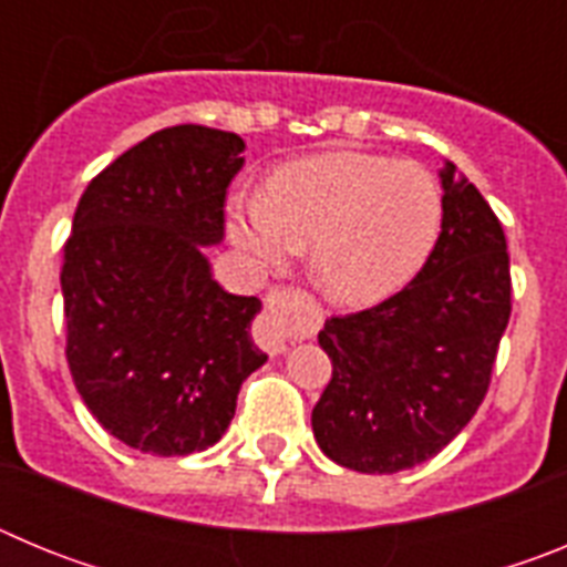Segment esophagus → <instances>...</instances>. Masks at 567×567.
I'll return each instance as SVG.
<instances>
[{
	"label": "esophagus",
	"mask_w": 567,
	"mask_h": 567,
	"mask_svg": "<svg viewBox=\"0 0 567 567\" xmlns=\"http://www.w3.org/2000/svg\"><path fill=\"white\" fill-rule=\"evenodd\" d=\"M255 340H258L260 349H267L269 354L287 352L289 332H287V329H284V323H280V320L275 318L272 307H267V312L260 315L258 329H255Z\"/></svg>",
	"instance_id": "obj_1"
}]
</instances>
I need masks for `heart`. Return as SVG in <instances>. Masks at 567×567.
<instances>
[{
    "label": "heart",
    "instance_id": "heart-1",
    "mask_svg": "<svg viewBox=\"0 0 567 567\" xmlns=\"http://www.w3.org/2000/svg\"><path fill=\"white\" fill-rule=\"evenodd\" d=\"M443 193L423 164L332 150L275 169L264 195L235 193L227 233L260 269L287 267L309 244L315 284L346 307L403 289L432 255Z\"/></svg>",
    "mask_w": 567,
    "mask_h": 567
}]
</instances>
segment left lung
<instances>
[{"label":"left lung","mask_w":567,"mask_h":567,"mask_svg":"<svg viewBox=\"0 0 567 567\" xmlns=\"http://www.w3.org/2000/svg\"><path fill=\"white\" fill-rule=\"evenodd\" d=\"M443 229L400 292L332 315L318 340L332 378L312 409L327 457L363 474L414 468L477 414L511 318L505 233L480 189L445 164Z\"/></svg>","instance_id":"left-lung-1"}]
</instances>
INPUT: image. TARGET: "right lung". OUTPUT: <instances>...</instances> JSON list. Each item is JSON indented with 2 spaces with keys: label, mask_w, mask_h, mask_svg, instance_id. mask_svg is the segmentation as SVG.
Masks as SVG:
<instances>
[{
  "label": "right lung",
  "mask_w": 567,
  "mask_h": 567,
  "mask_svg": "<svg viewBox=\"0 0 567 567\" xmlns=\"http://www.w3.org/2000/svg\"><path fill=\"white\" fill-rule=\"evenodd\" d=\"M240 135L153 133L87 184L64 240L70 374L90 414L130 449L184 457L221 440L240 383L267 354L258 298L224 292L204 247L224 238Z\"/></svg>",
  "instance_id": "obj_1"
}]
</instances>
